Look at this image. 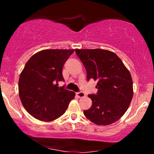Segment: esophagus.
Wrapping results in <instances>:
<instances>
[{"instance_id":"esophagus-1","label":"esophagus","mask_w":154,"mask_h":154,"mask_svg":"<svg viewBox=\"0 0 154 154\" xmlns=\"http://www.w3.org/2000/svg\"><path fill=\"white\" fill-rule=\"evenodd\" d=\"M76 94H77V95L79 98H84V97H85V94L83 92H78V93H77Z\"/></svg>"}]
</instances>
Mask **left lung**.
Masks as SVG:
<instances>
[{
    "mask_svg": "<svg viewBox=\"0 0 154 154\" xmlns=\"http://www.w3.org/2000/svg\"><path fill=\"white\" fill-rule=\"evenodd\" d=\"M87 72V79L97 80L96 94L88 95L92 106L84 114L98 125L119 120L133 96L131 75L117 55L103 49H75Z\"/></svg>",
    "mask_w": 154,
    "mask_h": 154,
    "instance_id": "8db88e82",
    "label": "left lung"
}]
</instances>
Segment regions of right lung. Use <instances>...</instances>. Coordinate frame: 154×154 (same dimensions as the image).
<instances>
[{
	"label": "right lung",
	"mask_w": 154,
	"mask_h": 154,
	"mask_svg": "<svg viewBox=\"0 0 154 154\" xmlns=\"http://www.w3.org/2000/svg\"><path fill=\"white\" fill-rule=\"evenodd\" d=\"M74 49H46L33 55L19 76V95L23 106L35 118L51 122L62 116L75 93L59 87L62 68Z\"/></svg>",
	"instance_id": "1"
}]
</instances>
